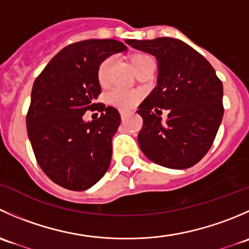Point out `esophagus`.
I'll return each instance as SVG.
<instances>
[{
  "mask_svg": "<svg viewBox=\"0 0 249 249\" xmlns=\"http://www.w3.org/2000/svg\"><path fill=\"white\" fill-rule=\"evenodd\" d=\"M120 115H122V120H124L126 118V113L125 112H120Z\"/></svg>",
  "mask_w": 249,
  "mask_h": 249,
  "instance_id": "obj_1",
  "label": "esophagus"
}]
</instances>
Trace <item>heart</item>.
Returning a JSON list of instances; mask_svg holds the SVG:
<instances>
[{"mask_svg":"<svg viewBox=\"0 0 249 249\" xmlns=\"http://www.w3.org/2000/svg\"><path fill=\"white\" fill-rule=\"evenodd\" d=\"M149 61H153V60L150 59L148 55L144 54H135L130 57V64H131L135 72L139 71L143 65H145ZM110 65H112V60L110 59L104 60V61L100 64L99 70H97V80H99V83L101 85H106L107 82H108ZM137 99H139V95H137L136 92L119 89L110 92L109 104L123 110H127L132 108V107L136 105Z\"/></svg>","mask_w":249,"mask_h":249,"instance_id":"obj_1","label":"heart"}]
</instances>
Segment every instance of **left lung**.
<instances>
[{
  "instance_id": "1",
  "label": "left lung",
  "mask_w": 249,
  "mask_h": 249,
  "mask_svg": "<svg viewBox=\"0 0 249 249\" xmlns=\"http://www.w3.org/2000/svg\"><path fill=\"white\" fill-rule=\"evenodd\" d=\"M125 42L158 61L157 87L137 110L143 118L141 150L160 166L176 170L193 166L210 150L222 123V82L210 62L179 39ZM159 108L169 109L166 123L159 117Z\"/></svg>"
}]
</instances>
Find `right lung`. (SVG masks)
I'll return each instance as SVG.
<instances>
[{
	"mask_svg": "<svg viewBox=\"0 0 249 249\" xmlns=\"http://www.w3.org/2000/svg\"><path fill=\"white\" fill-rule=\"evenodd\" d=\"M126 50L115 39L78 42L57 53L35 80L27 135L41 169L62 188L87 190L108 170L119 112L104 106L99 119L84 122L83 115L100 105V64Z\"/></svg>",
	"mask_w": 249,
	"mask_h": 249,
	"instance_id": "right-lung-1",
	"label": "right lung"
}]
</instances>
